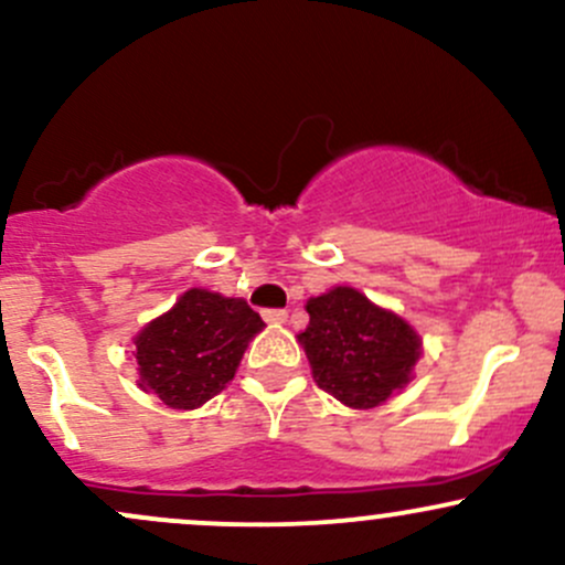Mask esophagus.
<instances>
[{
	"mask_svg": "<svg viewBox=\"0 0 565 565\" xmlns=\"http://www.w3.org/2000/svg\"><path fill=\"white\" fill-rule=\"evenodd\" d=\"M263 319L268 323H284V321H287V310H278V308L263 310Z\"/></svg>",
	"mask_w": 565,
	"mask_h": 565,
	"instance_id": "esophagus-1",
	"label": "esophagus"
}]
</instances>
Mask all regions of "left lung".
<instances>
[{
	"instance_id": "obj_1",
	"label": "left lung",
	"mask_w": 565,
	"mask_h": 565,
	"mask_svg": "<svg viewBox=\"0 0 565 565\" xmlns=\"http://www.w3.org/2000/svg\"><path fill=\"white\" fill-rule=\"evenodd\" d=\"M310 321L297 334L316 385L350 408H374L414 377L423 337L364 291L334 287L305 302Z\"/></svg>"
}]
</instances>
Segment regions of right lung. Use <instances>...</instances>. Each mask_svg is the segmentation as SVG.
Wrapping results in <instances>:
<instances>
[{"label":"right lung","mask_w":565,"mask_h":565,"mask_svg":"<svg viewBox=\"0 0 565 565\" xmlns=\"http://www.w3.org/2000/svg\"><path fill=\"white\" fill-rule=\"evenodd\" d=\"M263 327L242 297L188 289L135 334L138 385L180 412L204 406L236 377L246 345Z\"/></svg>","instance_id":"1"}]
</instances>
